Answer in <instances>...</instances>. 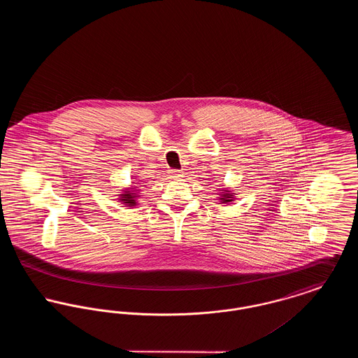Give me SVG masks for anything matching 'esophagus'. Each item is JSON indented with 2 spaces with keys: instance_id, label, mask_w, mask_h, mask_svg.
I'll return each instance as SVG.
<instances>
[{
  "instance_id": "obj_1",
  "label": "esophagus",
  "mask_w": 358,
  "mask_h": 358,
  "mask_svg": "<svg viewBox=\"0 0 358 358\" xmlns=\"http://www.w3.org/2000/svg\"><path fill=\"white\" fill-rule=\"evenodd\" d=\"M171 177H174V178H180L182 176V171H178V169H171Z\"/></svg>"
}]
</instances>
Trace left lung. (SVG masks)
<instances>
[{"mask_svg": "<svg viewBox=\"0 0 358 358\" xmlns=\"http://www.w3.org/2000/svg\"><path fill=\"white\" fill-rule=\"evenodd\" d=\"M220 200H222V204H228V203H231L234 200V194L227 190V193H222Z\"/></svg>", "mask_w": 358, "mask_h": 358, "instance_id": "obj_1", "label": "left lung"}]
</instances>
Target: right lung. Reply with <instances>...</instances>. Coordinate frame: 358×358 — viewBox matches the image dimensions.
I'll list each match as a JSON object with an SVG mask.
<instances>
[{"label":"right lung","mask_w":358,"mask_h":358,"mask_svg":"<svg viewBox=\"0 0 358 358\" xmlns=\"http://www.w3.org/2000/svg\"><path fill=\"white\" fill-rule=\"evenodd\" d=\"M120 196V200L123 203V204L127 205V206H136V197H138V196H136V193L129 192V190H124V193H122Z\"/></svg>","instance_id":"add662e5"}]
</instances>
